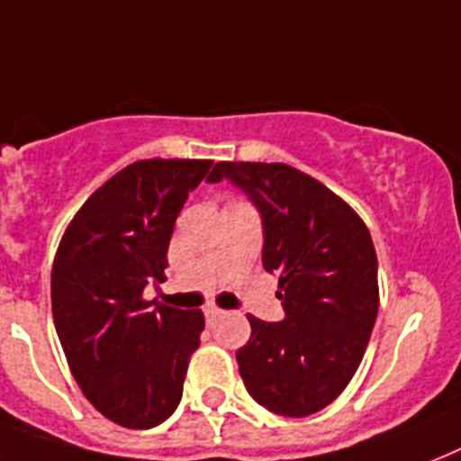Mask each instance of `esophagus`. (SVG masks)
<instances>
[{"label": "esophagus", "mask_w": 461, "mask_h": 461, "mask_svg": "<svg viewBox=\"0 0 461 461\" xmlns=\"http://www.w3.org/2000/svg\"><path fill=\"white\" fill-rule=\"evenodd\" d=\"M203 312H205V320H208V321L218 320V317L224 315V310H220L218 305H208V308H205Z\"/></svg>", "instance_id": "obj_1"}]
</instances>
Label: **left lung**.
Returning <instances> with one entry per match:
<instances>
[{"mask_svg": "<svg viewBox=\"0 0 461 461\" xmlns=\"http://www.w3.org/2000/svg\"><path fill=\"white\" fill-rule=\"evenodd\" d=\"M230 179L263 218V267L279 276L282 321L249 315L239 348L241 379L256 402L308 417L334 402L357 372L379 312L376 250L362 218L331 189L284 163H230Z\"/></svg>", "mask_w": 461, "mask_h": 461, "instance_id": "left-lung-1", "label": "left lung"}]
</instances>
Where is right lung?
<instances>
[{
  "label": "right lung",
  "instance_id": "1",
  "mask_svg": "<svg viewBox=\"0 0 461 461\" xmlns=\"http://www.w3.org/2000/svg\"><path fill=\"white\" fill-rule=\"evenodd\" d=\"M212 160H137L70 220L51 267V312L77 386L125 429L166 421L182 400L201 310L146 301L163 282L175 220Z\"/></svg>",
  "mask_w": 461,
  "mask_h": 461
}]
</instances>
